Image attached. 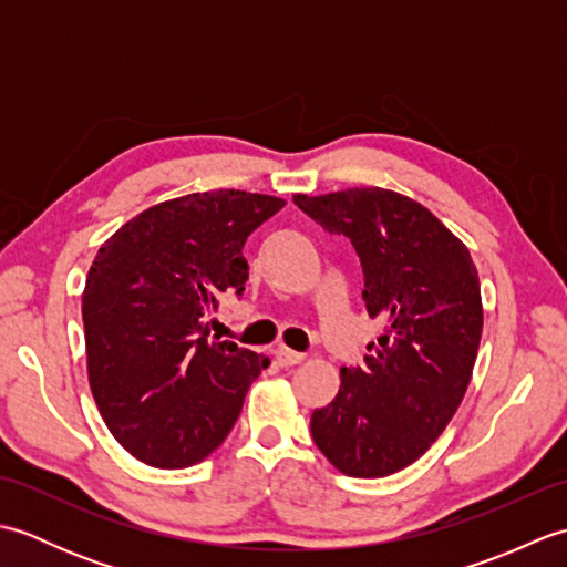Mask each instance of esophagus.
Returning a JSON list of instances; mask_svg holds the SVG:
<instances>
[{"mask_svg":"<svg viewBox=\"0 0 567 567\" xmlns=\"http://www.w3.org/2000/svg\"><path fill=\"white\" fill-rule=\"evenodd\" d=\"M275 358H277V363H280L282 368L299 365V363H302V360H305L302 353H297V351H292V348H287V346L275 348Z\"/></svg>","mask_w":567,"mask_h":567,"instance_id":"obj_1","label":"esophagus"}]
</instances>
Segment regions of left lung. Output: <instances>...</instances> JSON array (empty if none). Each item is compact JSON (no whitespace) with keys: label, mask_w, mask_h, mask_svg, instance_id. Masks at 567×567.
Here are the masks:
<instances>
[{"label":"left lung","mask_w":567,"mask_h":567,"mask_svg":"<svg viewBox=\"0 0 567 567\" xmlns=\"http://www.w3.org/2000/svg\"><path fill=\"white\" fill-rule=\"evenodd\" d=\"M329 234L351 238L368 315L384 321L363 368H341V390L315 409L311 436L351 477H384L429 451L473 375L483 299L470 250L419 202L380 187L295 195Z\"/></svg>","instance_id":"8db88e82"}]
</instances>
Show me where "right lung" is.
<instances>
[{
  "mask_svg": "<svg viewBox=\"0 0 567 567\" xmlns=\"http://www.w3.org/2000/svg\"><path fill=\"white\" fill-rule=\"evenodd\" d=\"M285 199L240 189L155 204L106 240L82 295L94 402L124 449L153 467L204 461L270 360L209 341V311L246 290V238Z\"/></svg>",
  "mask_w": 567,
  "mask_h": 567,
  "instance_id": "obj_1",
  "label": "right lung"
}]
</instances>
